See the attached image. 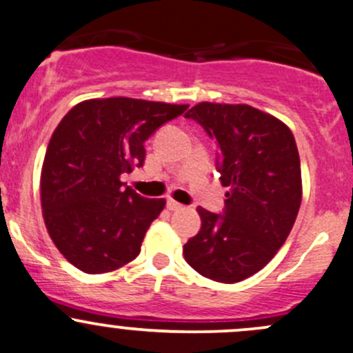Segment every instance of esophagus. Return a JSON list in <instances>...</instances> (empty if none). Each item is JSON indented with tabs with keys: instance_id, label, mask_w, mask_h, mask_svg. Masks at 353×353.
<instances>
[{
	"instance_id": "esophagus-1",
	"label": "esophagus",
	"mask_w": 353,
	"mask_h": 353,
	"mask_svg": "<svg viewBox=\"0 0 353 353\" xmlns=\"http://www.w3.org/2000/svg\"><path fill=\"white\" fill-rule=\"evenodd\" d=\"M168 208L170 211H179V209H183V204H179L177 201L174 199H168Z\"/></svg>"
}]
</instances>
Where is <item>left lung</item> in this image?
Masks as SVG:
<instances>
[{
	"label": "left lung",
	"mask_w": 353,
	"mask_h": 353,
	"mask_svg": "<svg viewBox=\"0 0 353 353\" xmlns=\"http://www.w3.org/2000/svg\"><path fill=\"white\" fill-rule=\"evenodd\" d=\"M218 142L216 169L230 188L223 214L197 208L201 230L184 245L197 273L238 283L283 246L301 204L296 142L281 120L250 105L197 103L185 114Z\"/></svg>",
	"instance_id": "obj_1"
}]
</instances>
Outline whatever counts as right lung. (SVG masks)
<instances>
[{"instance_id":"add662e5","label":"right lung","mask_w":353,"mask_h":353,"mask_svg":"<svg viewBox=\"0 0 353 353\" xmlns=\"http://www.w3.org/2000/svg\"><path fill=\"white\" fill-rule=\"evenodd\" d=\"M188 105L112 97L77 103L50 139L41 169V208L50 238L75 268L90 274L141 253L164 199H147L120 181L142 168L145 141Z\"/></svg>"}]
</instances>
